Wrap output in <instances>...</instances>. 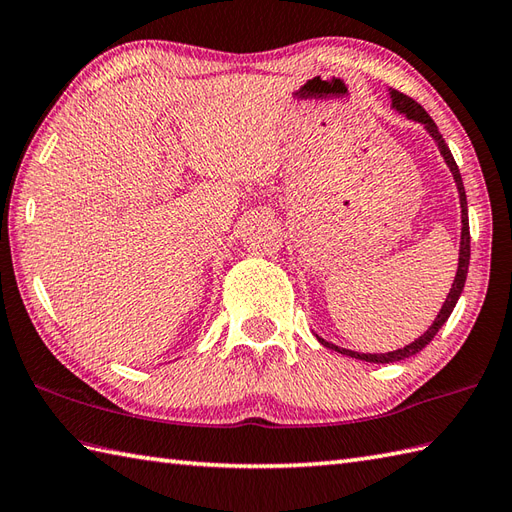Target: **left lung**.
Masks as SVG:
<instances>
[{
  "label": "left lung",
  "instance_id": "1",
  "mask_svg": "<svg viewBox=\"0 0 512 512\" xmlns=\"http://www.w3.org/2000/svg\"><path fill=\"white\" fill-rule=\"evenodd\" d=\"M390 98H392V109H396L399 113H403V116L407 120H414V122H420L425 127V131L434 138L438 151L442 155V160L447 162L451 175H453V181H456L458 186V195H460V210H462V232H460V258H458V271H456V278H453V285H451V291L447 295L445 304H442V309L438 311L434 324H431L427 331L420 335L418 339H414L412 344H407L399 350H392V352H355V350H348V348H339L331 342H326V339H322L320 335L317 337V342H320L322 346L331 348V350H337L342 352V355L346 357H355V359H361V361H370V363H394V361H403L407 357L416 355V352L423 350L431 339L436 337V333L442 328V324H445L449 320V315L453 311V306H456L460 293L464 289V282H467V271H469V258H471V234H469V210H467V192H464V184H462V175L458 170V164L456 160H453V155L449 151V146L445 142V138H442L436 122L429 118V113L418 105L416 100H412L410 96H405L401 92H396V89H390Z\"/></svg>",
  "mask_w": 512,
  "mask_h": 512
}]
</instances>
